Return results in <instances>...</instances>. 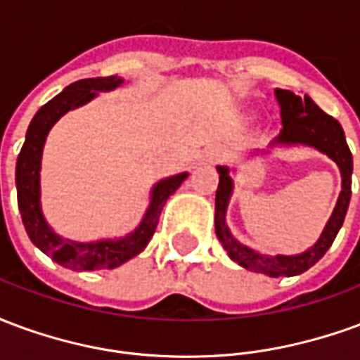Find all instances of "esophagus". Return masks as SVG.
Here are the masks:
<instances>
[{
  "label": "esophagus",
  "mask_w": 360,
  "mask_h": 360,
  "mask_svg": "<svg viewBox=\"0 0 360 360\" xmlns=\"http://www.w3.org/2000/svg\"><path fill=\"white\" fill-rule=\"evenodd\" d=\"M208 158H210L212 162H216V160H218V158H219V150L218 148L210 150V152H208Z\"/></svg>",
  "instance_id": "esophagus-1"
}]
</instances>
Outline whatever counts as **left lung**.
<instances>
[{"mask_svg": "<svg viewBox=\"0 0 360 360\" xmlns=\"http://www.w3.org/2000/svg\"><path fill=\"white\" fill-rule=\"evenodd\" d=\"M274 96L278 100L279 117H281V131L276 142L281 144H309L314 146L320 152H324L332 158L341 169V193L335 204L332 218L326 224L324 231L320 235L318 243L312 249L304 250L301 255L295 257H268L255 252L249 247H245L239 241H235L233 235L229 233L226 226V208L231 196V177L229 169L219 165V183L216 191V235L219 243L224 245L227 255L231 260L239 262L243 268L266 274L270 278H279V276H299L307 271L310 266H314L324 257L326 250L332 247L335 235L343 226V219L347 214L349 200H351V173H353V156L345 141V133L341 129L340 121L333 119L318 108L316 103L310 100L309 96L293 94L291 90H274Z\"/></svg>", "mask_w": 360, "mask_h": 360, "instance_id": "left-lung-1", "label": "left lung"}]
</instances>
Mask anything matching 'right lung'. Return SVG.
I'll return each mask as SVG.
<instances>
[{
	"label": "right lung",
	"instance_id": "right-lung-1",
	"mask_svg": "<svg viewBox=\"0 0 360 360\" xmlns=\"http://www.w3.org/2000/svg\"><path fill=\"white\" fill-rule=\"evenodd\" d=\"M121 82L123 81L117 75H111V77L82 79V81L69 84L61 94H58L38 110L34 119L28 125L27 139L17 158V173H15L17 202H19L20 218H22L28 237L38 249L53 258L58 264L71 268V270L92 271L115 268L142 252L156 231L165 200L187 179V173H181V175L158 183L152 191V202L142 219L141 227L134 233L127 235L125 239L98 243L65 241L48 227L40 210V160H42L46 134L50 133L51 125L65 111L92 100L98 90H111L119 86Z\"/></svg>",
	"mask_w": 360,
	"mask_h": 360
}]
</instances>
